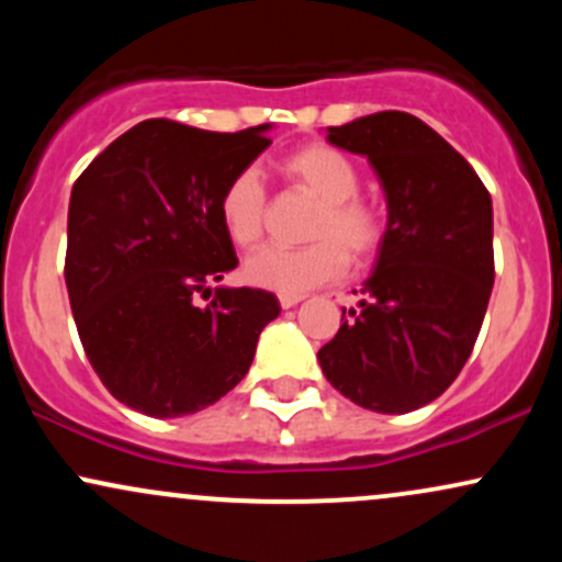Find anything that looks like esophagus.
<instances>
[{"instance_id": "esophagus-1", "label": "esophagus", "mask_w": 562, "mask_h": 562, "mask_svg": "<svg viewBox=\"0 0 562 562\" xmlns=\"http://www.w3.org/2000/svg\"><path fill=\"white\" fill-rule=\"evenodd\" d=\"M299 303H301V295H280L282 308H293V306H299Z\"/></svg>"}]
</instances>
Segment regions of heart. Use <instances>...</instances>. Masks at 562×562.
I'll return each instance as SVG.
<instances>
[{"mask_svg": "<svg viewBox=\"0 0 562 562\" xmlns=\"http://www.w3.org/2000/svg\"><path fill=\"white\" fill-rule=\"evenodd\" d=\"M282 177L319 200L303 248H263L245 261L254 285L280 295H303L346 274L348 261L367 263L380 250L385 224L380 211L359 198V169L338 147L312 142L277 164ZM218 224L237 248H254L263 235L267 190L254 169L237 171L218 192Z\"/></svg>", "mask_w": 562, "mask_h": 562, "instance_id": "b5f03b06", "label": "heart"}]
</instances>
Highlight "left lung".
Instances as JSON below:
<instances>
[{
    "label": "left lung",
    "mask_w": 562,
    "mask_h": 562,
    "mask_svg": "<svg viewBox=\"0 0 562 562\" xmlns=\"http://www.w3.org/2000/svg\"><path fill=\"white\" fill-rule=\"evenodd\" d=\"M370 160L389 227L359 312L319 348L322 372L353 404L404 415L441 396L465 367L494 288L492 195L441 134L383 111L327 128Z\"/></svg>",
    "instance_id": "obj_1"
}]
</instances>
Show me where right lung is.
Instances as JSON below:
<instances>
[{
	"label": "right lung",
	"instance_id": "1",
	"mask_svg": "<svg viewBox=\"0 0 562 562\" xmlns=\"http://www.w3.org/2000/svg\"><path fill=\"white\" fill-rule=\"evenodd\" d=\"M267 128L222 134L142 121L76 179L70 312L89 364L121 404L182 417L218 402L245 378L261 330L280 314L269 290L211 288L237 267L218 224V192L272 145Z\"/></svg>",
	"mask_w": 562,
	"mask_h": 562
}]
</instances>
